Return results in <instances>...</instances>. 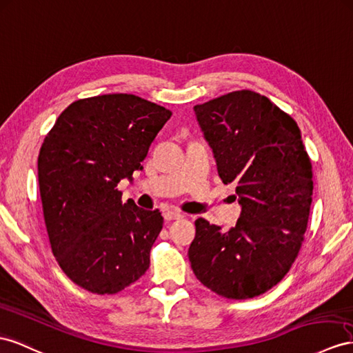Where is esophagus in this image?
Returning <instances> with one entry per match:
<instances>
[{
  "mask_svg": "<svg viewBox=\"0 0 353 353\" xmlns=\"http://www.w3.org/2000/svg\"><path fill=\"white\" fill-rule=\"evenodd\" d=\"M162 216H164L165 221H174V219L183 218V213H180L179 210H174V209H167L162 212Z\"/></svg>",
  "mask_w": 353,
  "mask_h": 353,
  "instance_id": "obj_1",
  "label": "esophagus"
}]
</instances>
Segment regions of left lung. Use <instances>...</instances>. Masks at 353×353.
<instances>
[{
	"label": "left lung",
	"mask_w": 353,
	"mask_h": 353,
	"mask_svg": "<svg viewBox=\"0 0 353 353\" xmlns=\"http://www.w3.org/2000/svg\"><path fill=\"white\" fill-rule=\"evenodd\" d=\"M225 185H236L240 218L222 231L200 218L188 255L213 292L246 300L267 292L292 267L309 222L313 174L291 116L254 90L194 107Z\"/></svg>",
	"instance_id": "obj_1"
}]
</instances>
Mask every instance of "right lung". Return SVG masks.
<instances>
[{
    "label": "right lung",
    "instance_id": "add662e5",
    "mask_svg": "<svg viewBox=\"0 0 353 353\" xmlns=\"http://www.w3.org/2000/svg\"><path fill=\"white\" fill-rule=\"evenodd\" d=\"M170 117L137 95L83 98L59 114L41 144L39 186L53 256L89 292H119L149 268L164 219L132 200L122 204L116 186L132 182Z\"/></svg>",
    "mask_w": 353,
    "mask_h": 353
}]
</instances>
